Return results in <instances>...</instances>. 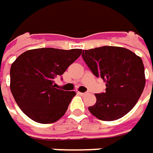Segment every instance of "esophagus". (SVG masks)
I'll use <instances>...</instances> for the list:
<instances>
[{
	"label": "esophagus",
	"mask_w": 153,
	"mask_h": 153,
	"mask_svg": "<svg viewBox=\"0 0 153 153\" xmlns=\"http://www.w3.org/2000/svg\"><path fill=\"white\" fill-rule=\"evenodd\" d=\"M78 93V94H80V95H85L86 93H82V92H77Z\"/></svg>",
	"instance_id": "1"
}]
</instances>
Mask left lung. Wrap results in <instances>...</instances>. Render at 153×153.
Here are the masks:
<instances>
[{
	"label": "left lung",
	"mask_w": 153,
	"mask_h": 153,
	"mask_svg": "<svg viewBox=\"0 0 153 153\" xmlns=\"http://www.w3.org/2000/svg\"><path fill=\"white\" fill-rule=\"evenodd\" d=\"M82 59L93 74L106 82L105 91L96 94L92 114L102 121H114L130 111L146 84L142 59L132 51L104 46L82 51Z\"/></svg>",
	"instance_id": "8db88e82"
}]
</instances>
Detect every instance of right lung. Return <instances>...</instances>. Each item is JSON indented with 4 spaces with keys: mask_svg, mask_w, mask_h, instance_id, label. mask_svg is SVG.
Returning a JSON list of instances; mask_svg holds the SVG:
<instances>
[{
    "mask_svg": "<svg viewBox=\"0 0 153 153\" xmlns=\"http://www.w3.org/2000/svg\"><path fill=\"white\" fill-rule=\"evenodd\" d=\"M82 53V49L36 48L23 53L10 70V88L22 111L33 121L52 123L62 117L76 95L56 88L61 76Z\"/></svg>",
    "mask_w": 153,
    "mask_h": 153,
    "instance_id": "1",
    "label": "right lung"
}]
</instances>
